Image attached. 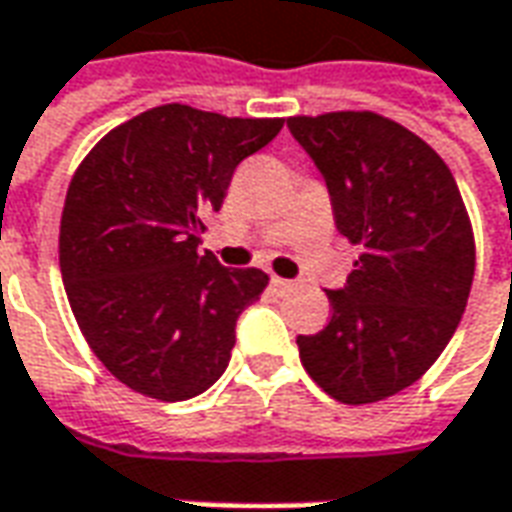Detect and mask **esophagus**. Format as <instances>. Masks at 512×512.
Returning a JSON list of instances; mask_svg holds the SVG:
<instances>
[{
    "label": "esophagus",
    "mask_w": 512,
    "mask_h": 512,
    "mask_svg": "<svg viewBox=\"0 0 512 512\" xmlns=\"http://www.w3.org/2000/svg\"><path fill=\"white\" fill-rule=\"evenodd\" d=\"M271 285H274V290H277V293H288V290L296 288V282H290V279H282V277L271 279Z\"/></svg>",
    "instance_id": "esophagus-1"
}]
</instances>
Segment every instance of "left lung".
I'll return each instance as SVG.
<instances>
[{"instance_id":"left-lung-1","label":"left lung","mask_w":512,"mask_h":512,"mask_svg":"<svg viewBox=\"0 0 512 512\" xmlns=\"http://www.w3.org/2000/svg\"><path fill=\"white\" fill-rule=\"evenodd\" d=\"M332 194L334 224L362 246L332 318L299 334L304 370L326 395L365 406L425 376L461 323L474 233L450 167L406 126L370 109L288 117Z\"/></svg>"}]
</instances>
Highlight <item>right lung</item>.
<instances>
[{"label": "right lung", "mask_w": 512, "mask_h": 512, "mask_svg": "<svg viewBox=\"0 0 512 512\" xmlns=\"http://www.w3.org/2000/svg\"><path fill=\"white\" fill-rule=\"evenodd\" d=\"M282 117L153 106L112 128L76 167L60 219V271L73 318L112 376L178 403L216 384L238 315L268 274L222 268L197 244L235 167Z\"/></svg>", "instance_id": "obj_1"}]
</instances>
